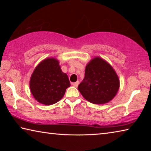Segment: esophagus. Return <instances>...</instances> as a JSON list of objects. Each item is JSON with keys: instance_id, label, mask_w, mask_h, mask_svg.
I'll return each instance as SVG.
<instances>
[{"instance_id": "obj_1", "label": "esophagus", "mask_w": 151, "mask_h": 151, "mask_svg": "<svg viewBox=\"0 0 151 151\" xmlns=\"http://www.w3.org/2000/svg\"><path fill=\"white\" fill-rule=\"evenodd\" d=\"M78 84H79V81H76V82H75V83H72V85L74 86H75V87H77L78 85Z\"/></svg>"}]
</instances>
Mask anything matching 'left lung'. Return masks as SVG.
<instances>
[{
  "instance_id": "1",
  "label": "left lung",
  "mask_w": 151,
  "mask_h": 151,
  "mask_svg": "<svg viewBox=\"0 0 151 151\" xmlns=\"http://www.w3.org/2000/svg\"><path fill=\"white\" fill-rule=\"evenodd\" d=\"M119 79L111 65L94 57L86 66L85 78L78 86L86 100L96 104L111 101L119 89Z\"/></svg>"
}]
</instances>
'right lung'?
Returning a JSON list of instances; mask_svg holds the SVG:
<instances>
[{
  "mask_svg": "<svg viewBox=\"0 0 151 151\" xmlns=\"http://www.w3.org/2000/svg\"><path fill=\"white\" fill-rule=\"evenodd\" d=\"M70 86L67 75L63 73L59 62L55 58L41 61L33 71L30 80V89L34 98L45 105L59 101Z\"/></svg>",
  "mask_w": 151,
  "mask_h": 151,
  "instance_id": "right-lung-1",
  "label": "right lung"
}]
</instances>
